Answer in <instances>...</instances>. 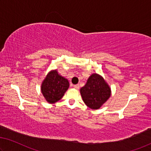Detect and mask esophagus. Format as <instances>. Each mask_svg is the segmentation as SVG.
<instances>
[{
    "instance_id": "esophagus-1",
    "label": "esophagus",
    "mask_w": 151,
    "mask_h": 151,
    "mask_svg": "<svg viewBox=\"0 0 151 151\" xmlns=\"http://www.w3.org/2000/svg\"><path fill=\"white\" fill-rule=\"evenodd\" d=\"M73 87L76 89H79V85H74Z\"/></svg>"
}]
</instances>
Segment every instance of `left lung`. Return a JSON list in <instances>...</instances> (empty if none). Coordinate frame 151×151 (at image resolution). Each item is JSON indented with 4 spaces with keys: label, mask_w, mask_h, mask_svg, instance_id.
<instances>
[{
    "label": "left lung",
    "mask_w": 151,
    "mask_h": 151,
    "mask_svg": "<svg viewBox=\"0 0 151 151\" xmlns=\"http://www.w3.org/2000/svg\"><path fill=\"white\" fill-rule=\"evenodd\" d=\"M80 92L83 102L91 109H100L111 96V88L104 78L97 74L90 76Z\"/></svg>",
    "instance_id": "left-lung-1"
}]
</instances>
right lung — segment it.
<instances>
[{"instance_id": "add662e5", "label": "right lung", "mask_w": 151, "mask_h": 151, "mask_svg": "<svg viewBox=\"0 0 151 151\" xmlns=\"http://www.w3.org/2000/svg\"><path fill=\"white\" fill-rule=\"evenodd\" d=\"M68 87V80L58 75L56 70H53L47 75L42 82L41 92L47 102L53 104L63 97Z\"/></svg>"}]
</instances>
